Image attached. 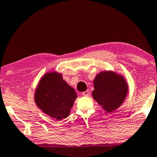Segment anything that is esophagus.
Masks as SVG:
<instances>
[{
    "instance_id": "34e87169",
    "label": "esophagus",
    "mask_w": 157,
    "mask_h": 157,
    "mask_svg": "<svg viewBox=\"0 0 157 157\" xmlns=\"http://www.w3.org/2000/svg\"><path fill=\"white\" fill-rule=\"evenodd\" d=\"M82 94H83V96H86H86H88L89 95V94H90V93H89L88 90H86L85 92H83Z\"/></svg>"
}]
</instances>
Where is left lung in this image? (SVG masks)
<instances>
[{
	"instance_id": "left-lung-1",
	"label": "left lung",
	"mask_w": 157,
	"mask_h": 157,
	"mask_svg": "<svg viewBox=\"0 0 157 157\" xmlns=\"http://www.w3.org/2000/svg\"><path fill=\"white\" fill-rule=\"evenodd\" d=\"M92 95L106 112H112L124 102L128 86L124 76L112 71L100 72L93 81Z\"/></svg>"
}]
</instances>
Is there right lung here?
Here are the masks:
<instances>
[{
  "label": "right lung",
  "instance_id": "add662e5",
  "mask_svg": "<svg viewBox=\"0 0 157 157\" xmlns=\"http://www.w3.org/2000/svg\"><path fill=\"white\" fill-rule=\"evenodd\" d=\"M76 98L74 89L56 71L48 72L42 77L34 95L38 107L50 117L59 121L70 114Z\"/></svg>",
  "mask_w": 157,
  "mask_h": 157
}]
</instances>
